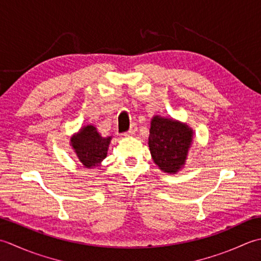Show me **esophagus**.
Returning <instances> with one entry per match:
<instances>
[{
    "label": "esophagus",
    "instance_id": "obj_1",
    "mask_svg": "<svg viewBox=\"0 0 261 261\" xmlns=\"http://www.w3.org/2000/svg\"><path fill=\"white\" fill-rule=\"evenodd\" d=\"M136 132H137V126H136V124H132L129 130L127 132V133H125L124 136H133V135H135Z\"/></svg>",
    "mask_w": 261,
    "mask_h": 261
}]
</instances>
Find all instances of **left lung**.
Returning a JSON list of instances; mask_svg holds the SVG:
<instances>
[{"label":"left lung","instance_id":"1","mask_svg":"<svg viewBox=\"0 0 261 261\" xmlns=\"http://www.w3.org/2000/svg\"><path fill=\"white\" fill-rule=\"evenodd\" d=\"M194 130L182 121L155 115L151 119L148 147L161 171L175 174L181 170L193 145Z\"/></svg>","mask_w":261,"mask_h":261}]
</instances>
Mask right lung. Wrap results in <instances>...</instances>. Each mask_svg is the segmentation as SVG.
<instances>
[{"instance_id": "right-lung-1", "label": "right lung", "mask_w": 261, "mask_h": 261, "mask_svg": "<svg viewBox=\"0 0 261 261\" xmlns=\"http://www.w3.org/2000/svg\"><path fill=\"white\" fill-rule=\"evenodd\" d=\"M113 136L103 137L92 124L84 125L71 136L70 145L79 161L87 169L100 168L108 154Z\"/></svg>"}]
</instances>
